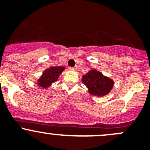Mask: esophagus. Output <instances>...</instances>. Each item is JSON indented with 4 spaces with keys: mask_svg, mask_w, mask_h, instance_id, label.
<instances>
[{
    "mask_svg": "<svg viewBox=\"0 0 150 150\" xmlns=\"http://www.w3.org/2000/svg\"><path fill=\"white\" fill-rule=\"evenodd\" d=\"M69 69L72 71H76L77 69V67H69Z\"/></svg>",
    "mask_w": 150,
    "mask_h": 150,
    "instance_id": "34e87169",
    "label": "esophagus"
}]
</instances>
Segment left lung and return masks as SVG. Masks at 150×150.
<instances>
[{"mask_svg": "<svg viewBox=\"0 0 150 150\" xmlns=\"http://www.w3.org/2000/svg\"><path fill=\"white\" fill-rule=\"evenodd\" d=\"M82 82L87 86L90 94L95 96H103L110 92L114 82L100 72L92 70L82 76Z\"/></svg>", "mask_w": 150, "mask_h": 150, "instance_id": "left-lung-1", "label": "left lung"}]
</instances>
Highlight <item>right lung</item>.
I'll return each instance as SVG.
<instances>
[{
  "instance_id": "right-lung-1",
  "label": "right lung",
  "mask_w": 150,
  "mask_h": 150,
  "mask_svg": "<svg viewBox=\"0 0 150 150\" xmlns=\"http://www.w3.org/2000/svg\"><path fill=\"white\" fill-rule=\"evenodd\" d=\"M64 69L65 68L61 67V66L51 67L49 69H47L43 73L41 78L38 80V84L43 88H47L50 87L52 83L57 81L60 74H61Z\"/></svg>"
}]
</instances>
